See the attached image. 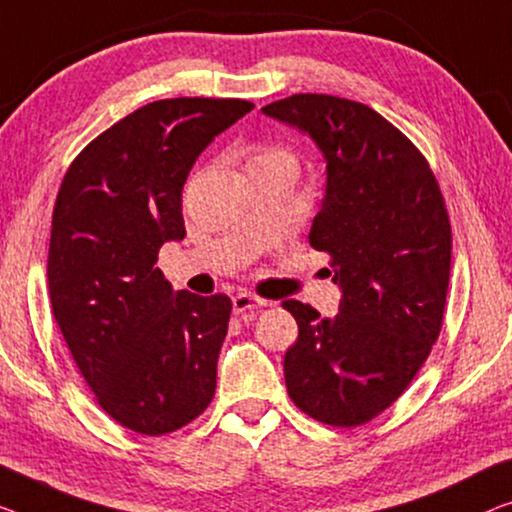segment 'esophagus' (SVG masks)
<instances>
[{"instance_id": "esophagus-1", "label": "esophagus", "mask_w": 512, "mask_h": 512, "mask_svg": "<svg viewBox=\"0 0 512 512\" xmlns=\"http://www.w3.org/2000/svg\"><path fill=\"white\" fill-rule=\"evenodd\" d=\"M264 305H266V301H264V299H259V296L250 294V292H239V294H236L234 299H232L234 315H243V317L253 315L255 310L264 308Z\"/></svg>"}]
</instances>
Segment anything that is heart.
Instances as JSON below:
<instances>
[{
	"label": "heart",
	"instance_id": "heart-1",
	"mask_svg": "<svg viewBox=\"0 0 512 512\" xmlns=\"http://www.w3.org/2000/svg\"><path fill=\"white\" fill-rule=\"evenodd\" d=\"M248 165L250 172L273 165H292V154H289L285 147H278V144H255V147L250 149Z\"/></svg>",
	"mask_w": 512,
	"mask_h": 512
}]
</instances>
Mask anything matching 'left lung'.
Listing matches in <instances>:
<instances>
[{
    "label": "left lung",
    "instance_id": "left-lung-1",
    "mask_svg": "<svg viewBox=\"0 0 512 512\" xmlns=\"http://www.w3.org/2000/svg\"><path fill=\"white\" fill-rule=\"evenodd\" d=\"M310 135L326 193L310 246L331 255L340 312L282 301L299 324L285 354L289 398L319 423L356 427L400 398L439 338L451 278V223L414 144L368 105L294 94L262 108Z\"/></svg>",
    "mask_w": 512,
    "mask_h": 512
}]
</instances>
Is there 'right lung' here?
<instances>
[{
  "label": "right lung",
  "instance_id": "1",
  "mask_svg": "<svg viewBox=\"0 0 512 512\" xmlns=\"http://www.w3.org/2000/svg\"><path fill=\"white\" fill-rule=\"evenodd\" d=\"M255 105L167 98L91 140L61 181L48 253L52 315L96 400L160 437L216 393L232 301L174 292L158 250L186 236L181 190L197 156Z\"/></svg>",
  "mask_w": 512,
  "mask_h": 512
}]
</instances>
